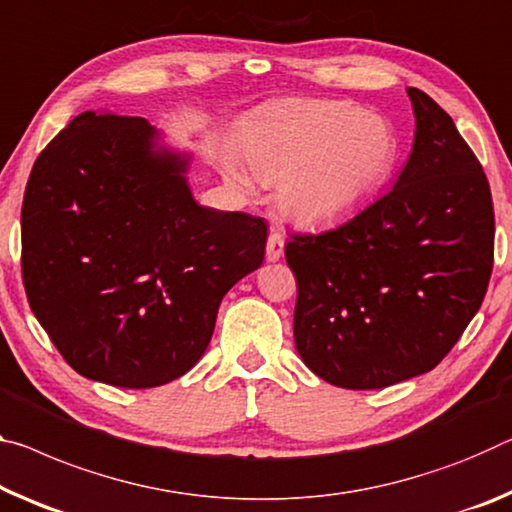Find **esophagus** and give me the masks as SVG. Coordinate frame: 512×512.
<instances>
[{
  "label": "esophagus",
  "mask_w": 512,
  "mask_h": 512,
  "mask_svg": "<svg viewBox=\"0 0 512 512\" xmlns=\"http://www.w3.org/2000/svg\"><path fill=\"white\" fill-rule=\"evenodd\" d=\"M285 255V239H282L280 232H271L269 241H266V259L269 262H278V259Z\"/></svg>",
  "instance_id": "34e87169"
}]
</instances>
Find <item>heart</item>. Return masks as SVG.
I'll list each match as a JSON object with an SVG mask.
<instances>
[{
  "instance_id": "b5f03b06",
  "label": "heart",
  "mask_w": 512,
  "mask_h": 512,
  "mask_svg": "<svg viewBox=\"0 0 512 512\" xmlns=\"http://www.w3.org/2000/svg\"><path fill=\"white\" fill-rule=\"evenodd\" d=\"M257 180L278 182L275 202L300 225H321L362 207L394 166V136L378 116L348 102L285 100L264 107L243 134ZM230 180L248 186L239 168Z\"/></svg>"
}]
</instances>
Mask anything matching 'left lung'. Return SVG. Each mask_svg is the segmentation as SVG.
Here are the masks:
<instances>
[{"mask_svg":"<svg viewBox=\"0 0 512 512\" xmlns=\"http://www.w3.org/2000/svg\"><path fill=\"white\" fill-rule=\"evenodd\" d=\"M415 145L394 189L330 230L289 234L294 339L316 376L380 389L440 364L481 307L494 207L449 113L408 88Z\"/></svg>","mask_w":512,"mask_h":512,"instance_id":"left-lung-1","label":"left lung"}]
</instances>
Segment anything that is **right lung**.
Returning a JSON list of instances; mask_svg holds the SVG:
<instances>
[{
    "instance_id": "add662e5",
    "label": "right lung",
    "mask_w": 512,
    "mask_h": 512,
    "mask_svg": "<svg viewBox=\"0 0 512 512\" xmlns=\"http://www.w3.org/2000/svg\"><path fill=\"white\" fill-rule=\"evenodd\" d=\"M145 118L84 111L31 168L22 282L72 369L113 387L180 378L212 339L218 305L262 266L264 218L191 198L186 159L152 152Z\"/></svg>"
}]
</instances>
